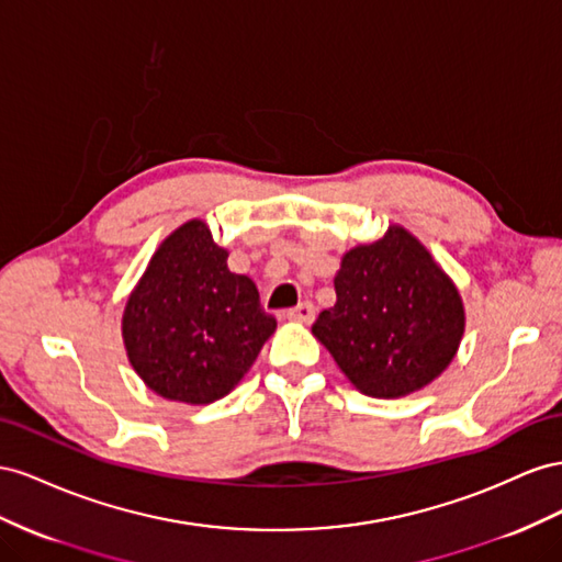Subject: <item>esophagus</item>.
<instances>
[{"instance_id": "esophagus-1", "label": "esophagus", "mask_w": 562, "mask_h": 562, "mask_svg": "<svg viewBox=\"0 0 562 562\" xmlns=\"http://www.w3.org/2000/svg\"><path fill=\"white\" fill-rule=\"evenodd\" d=\"M284 315H286V319H292V323H306L308 325L315 319V306L311 301H303V303H299V306L286 311Z\"/></svg>"}]
</instances>
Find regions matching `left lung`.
Returning <instances> with one entry per match:
<instances>
[{
    "label": "left lung",
    "instance_id": "8db88e82",
    "mask_svg": "<svg viewBox=\"0 0 562 562\" xmlns=\"http://www.w3.org/2000/svg\"><path fill=\"white\" fill-rule=\"evenodd\" d=\"M334 290L313 334L364 395L414 393L452 362L463 334L459 292L405 228L350 249Z\"/></svg>",
    "mask_w": 562,
    "mask_h": 562
}]
</instances>
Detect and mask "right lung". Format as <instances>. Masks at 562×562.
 <instances>
[{"label": "right lung", "mask_w": 562, "mask_h": 562, "mask_svg": "<svg viewBox=\"0 0 562 562\" xmlns=\"http://www.w3.org/2000/svg\"><path fill=\"white\" fill-rule=\"evenodd\" d=\"M276 317L247 276L228 270L202 221L171 233L126 301L122 336L138 376L167 400L210 405L247 374Z\"/></svg>", "instance_id": "add662e5"}]
</instances>
